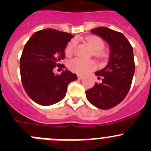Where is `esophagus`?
<instances>
[{
	"mask_svg": "<svg viewBox=\"0 0 151 151\" xmlns=\"http://www.w3.org/2000/svg\"><path fill=\"white\" fill-rule=\"evenodd\" d=\"M77 77H78L79 80H81V79H83V77H84V76H83V75H80V74H78V75H77Z\"/></svg>",
	"mask_w": 151,
	"mask_h": 151,
	"instance_id": "esophagus-1",
	"label": "esophagus"
}]
</instances>
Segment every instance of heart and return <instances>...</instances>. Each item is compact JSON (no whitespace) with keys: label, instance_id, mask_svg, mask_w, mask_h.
<instances>
[{"label":"heart","instance_id":"b5f03b06","mask_svg":"<svg viewBox=\"0 0 151 151\" xmlns=\"http://www.w3.org/2000/svg\"><path fill=\"white\" fill-rule=\"evenodd\" d=\"M87 45L93 50V54L96 57H103L104 53L102 50L104 48V42L102 39L97 36H90L86 39ZM77 46V41L72 39L68 42L65 49L66 56H71L74 52ZM68 68L74 72L79 74H85L92 71L96 68V63L91 60L76 58L71 59L68 62Z\"/></svg>","mask_w":151,"mask_h":151}]
</instances>
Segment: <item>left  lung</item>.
I'll return each instance as SVG.
<instances>
[{
  "label": "left lung",
  "instance_id": "left-lung-1",
  "mask_svg": "<svg viewBox=\"0 0 151 151\" xmlns=\"http://www.w3.org/2000/svg\"><path fill=\"white\" fill-rule=\"evenodd\" d=\"M91 31L107 42L109 58L106 67L95 73L102 83H96L85 93L91 104L108 109L121 103L130 89L135 70L133 48L120 32L106 27H99Z\"/></svg>",
  "mask_w": 151,
  "mask_h": 151
}]
</instances>
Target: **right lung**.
Masks as SVG:
<instances>
[{
    "mask_svg": "<svg viewBox=\"0 0 151 151\" xmlns=\"http://www.w3.org/2000/svg\"><path fill=\"white\" fill-rule=\"evenodd\" d=\"M74 36L51 28L36 32L25 44L20 58V75L25 92L33 101L50 106L65 97L67 87L77 80L65 70L55 74L53 68L65 58V49ZM64 67V65H63Z\"/></svg>",
    "mask_w": 151,
    "mask_h": 151,
    "instance_id": "1",
    "label": "right lung"
}]
</instances>
